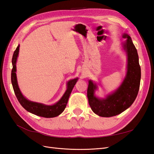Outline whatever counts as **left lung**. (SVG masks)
I'll use <instances>...</instances> for the list:
<instances>
[{
    "mask_svg": "<svg viewBox=\"0 0 154 154\" xmlns=\"http://www.w3.org/2000/svg\"><path fill=\"white\" fill-rule=\"evenodd\" d=\"M122 37L127 39L122 43L123 49L127 53V73L118 89L107 94L105 98L97 97L96 83L88 81L87 97L92 110L101 117H112L118 115L132 105L137 96L141 80V67L139 63L137 49L131 37L123 33Z\"/></svg>",
    "mask_w": 154,
    "mask_h": 154,
    "instance_id": "left-lung-1",
    "label": "left lung"
}]
</instances>
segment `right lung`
Masks as SVG:
<instances>
[{
  "label": "right lung",
  "mask_w": 154,
  "mask_h": 154,
  "mask_svg": "<svg viewBox=\"0 0 154 154\" xmlns=\"http://www.w3.org/2000/svg\"><path fill=\"white\" fill-rule=\"evenodd\" d=\"M19 47L20 45L17 46V49L14 51V53L12 58V66L13 69L11 71V83L13 85V88L15 94L16 95L18 101H19L20 105L24 107V108L29 112L35 115L40 116V117L44 118H54L62 114L63 110H65L68 102L69 97L70 94L72 92L73 87L75 85L76 83L77 82L78 78L70 80L67 83V90L65 92L62 97L60 100L57 101V103L52 105H47L43 103H37L27 100L22 94L20 88L18 87L17 78V67L16 63L17 58L19 53Z\"/></svg>",
  "instance_id": "obj_1"
}]
</instances>
